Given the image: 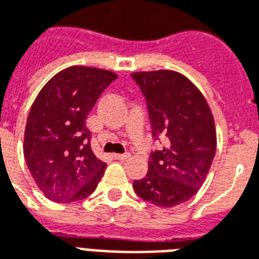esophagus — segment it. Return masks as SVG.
Instances as JSON below:
<instances>
[{"label": "esophagus", "instance_id": "esophagus-1", "mask_svg": "<svg viewBox=\"0 0 259 259\" xmlns=\"http://www.w3.org/2000/svg\"><path fill=\"white\" fill-rule=\"evenodd\" d=\"M129 157L130 154H127V152H124V154H113V158L118 159V161H124V159H127Z\"/></svg>", "mask_w": 259, "mask_h": 259}]
</instances>
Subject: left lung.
Wrapping results in <instances>:
<instances>
[{"label":"left lung","instance_id":"1","mask_svg":"<svg viewBox=\"0 0 259 259\" xmlns=\"http://www.w3.org/2000/svg\"><path fill=\"white\" fill-rule=\"evenodd\" d=\"M146 98L152 137H166L150 154L148 172L135 180L136 194L154 205H179L198 191L217 151L215 122L208 102L190 80L174 70L136 72Z\"/></svg>","mask_w":259,"mask_h":259}]
</instances>
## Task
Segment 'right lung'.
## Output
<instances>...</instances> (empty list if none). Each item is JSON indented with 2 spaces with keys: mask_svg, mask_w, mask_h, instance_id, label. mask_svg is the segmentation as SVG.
<instances>
[{
  "mask_svg": "<svg viewBox=\"0 0 259 259\" xmlns=\"http://www.w3.org/2000/svg\"><path fill=\"white\" fill-rule=\"evenodd\" d=\"M116 77L105 69L70 66L55 74L33 102L23 154L36 185L50 200H83L101 180L107 163L91 151L85 119Z\"/></svg>",
  "mask_w": 259,
  "mask_h": 259,
  "instance_id": "add662e5",
  "label": "right lung"
}]
</instances>
